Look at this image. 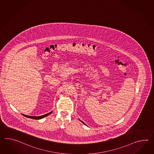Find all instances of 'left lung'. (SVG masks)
<instances>
[{
  "label": "left lung",
  "mask_w": 154,
  "mask_h": 154,
  "mask_svg": "<svg viewBox=\"0 0 154 154\" xmlns=\"http://www.w3.org/2000/svg\"><path fill=\"white\" fill-rule=\"evenodd\" d=\"M81 122H82V123H83V124H85V123H83V122H82V121H81Z\"/></svg>",
  "instance_id": "left-lung-1"
}]
</instances>
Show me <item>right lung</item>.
I'll list each match as a JSON object with an SVG mask.
<instances>
[{
  "label": "right lung",
  "mask_w": 154,
  "mask_h": 154,
  "mask_svg": "<svg viewBox=\"0 0 154 154\" xmlns=\"http://www.w3.org/2000/svg\"><path fill=\"white\" fill-rule=\"evenodd\" d=\"M52 112V111L51 112H50V113H48V114H45L44 116H26V115H24V114H23V116H26V117H27V118H31V119H42V118H44V117L45 116H48V115H50L51 113Z\"/></svg>",
  "instance_id": "right-lung-1"
}]
</instances>
